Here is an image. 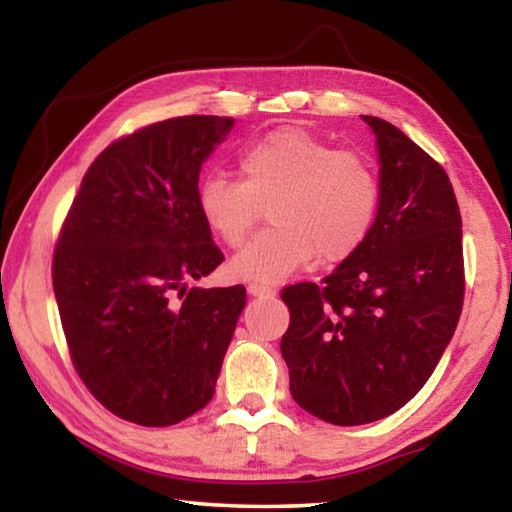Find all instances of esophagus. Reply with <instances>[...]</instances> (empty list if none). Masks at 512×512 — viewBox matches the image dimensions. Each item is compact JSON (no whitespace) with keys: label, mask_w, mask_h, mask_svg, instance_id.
<instances>
[{"label":"esophagus","mask_w":512,"mask_h":512,"mask_svg":"<svg viewBox=\"0 0 512 512\" xmlns=\"http://www.w3.org/2000/svg\"><path fill=\"white\" fill-rule=\"evenodd\" d=\"M248 293H250V296H255V298H273L275 289L268 287V284H262V282H250Z\"/></svg>","instance_id":"obj_1"}]
</instances>
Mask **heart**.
Returning <instances> with one entry per match:
<instances>
[{"label": "heart", "mask_w": 512, "mask_h": 512, "mask_svg": "<svg viewBox=\"0 0 512 512\" xmlns=\"http://www.w3.org/2000/svg\"><path fill=\"white\" fill-rule=\"evenodd\" d=\"M241 178L210 173L196 189L203 221L225 246L244 244L268 207L273 225L232 257L241 280L277 282L307 264L352 257L375 228L381 187L366 155L336 151L302 128H280L246 146Z\"/></svg>", "instance_id": "heart-1"}]
</instances>
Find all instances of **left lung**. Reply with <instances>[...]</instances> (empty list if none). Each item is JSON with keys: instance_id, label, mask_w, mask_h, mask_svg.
I'll return each instance as SVG.
<instances>
[{"instance_id": "1", "label": "left lung", "mask_w": 512, "mask_h": 512, "mask_svg": "<svg viewBox=\"0 0 512 512\" xmlns=\"http://www.w3.org/2000/svg\"><path fill=\"white\" fill-rule=\"evenodd\" d=\"M361 119L377 137L375 228L323 282L282 291L293 400L339 427L386 418L427 384L465 293L463 223L445 169L400 128Z\"/></svg>"}]
</instances>
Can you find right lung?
<instances>
[{
	"instance_id": "1",
	"label": "right lung",
	"mask_w": 512,
	"mask_h": 512,
	"mask_svg": "<svg viewBox=\"0 0 512 512\" xmlns=\"http://www.w3.org/2000/svg\"><path fill=\"white\" fill-rule=\"evenodd\" d=\"M235 119L187 115L112 142L83 176L54 250L74 368L110 413L169 427L212 400L246 289H187L223 262L198 176Z\"/></svg>"
}]
</instances>
